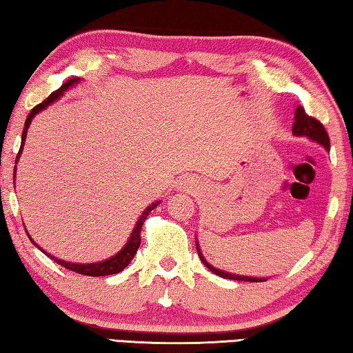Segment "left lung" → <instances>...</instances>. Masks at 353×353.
Returning <instances> with one entry per match:
<instances>
[{
    "label": "left lung",
    "mask_w": 353,
    "mask_h": 353,
    "mask_svg": "<svg viewBox=\"0 0 353 353\" xmlns=\"http://www.w3.org/2000/svg\"><path fill=\"white\" fill-rule=\"evenodd\" d=\"M293 134L296 136H307L312 141L319 142L321 145L325 147V150H330V141H329V134H327L325 128L323 123H321L318 119L308 116L305 113V110L302 107H298L294 111V122H293ZM196 252L201 259V262L206 265L208 270H211L214 274H217L220 277H225V279H232V281H248V282H265L267 279L263 277H250V276H239V274H232V273H226L223 270L214 268L211 263H209L205 257L201 254V250L199 246V242H196Z\"/></svg>",
    "instance_id": "obj_1"
}]
</instances>
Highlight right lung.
<instances>
[{"label": "right lung", "instance_id": "add662e5", "mask_svg": "<svg viewBox=\"0 0 353 353\" xmlns=\"http://www.w3.org/2000/svg\"><path fill=\"white\" fill-rule=\"evenodd\" d=\"M79 77H74L71 80H68V82H65L63 85L60 86V88L57 91H54L49 94V97L46 99V101H43L41 103L37 105V107H34L32 110H30V113L28 114L26 117V122H24V128H23V134H21V147H20V152H18L17 154V159H15V164L18 158H20L21 154V150H23V145H24V141H26V134H28V128L30 125V122H32L34 116L37 113H40L41 110H45L49 103H52L54 101H57V99L60 96H63V92L70 88V86L79 83ZM159 201H154L152 203L150 206L145 208V211L141 214V217L138 219V221H136V225L133 228V232L132 236H130L128 242L125 243V246L117 252L116 256H111L110 259H107V261H102V262H96V263H72V262H65V261H60V259L54 257L51 254H48L46 251H43L39 245H37L32 239H30V236L28 234V237L30 239V242H32L37 248H40L45 254H48L49 257L52 259L54 262H57L59 265H61V267H65L66 270H71V271H76V273L79 274H83V276H92V277H97V276H110V274H116V273H121V271L127 267V265L130 263V261L134 257L136 251H138L139 245H141V230H142V225H144V221L147 219V215L150 214L154 208L158 206Z\"/></svg>", "mask_w": 353, "mask_h": 353}]
</instances>
